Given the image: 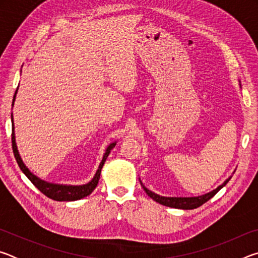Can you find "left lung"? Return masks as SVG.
<instances>
[{"label":"left lung","instance_id":"1","mask_svg":"<svg viewBox=\"0 0 258 258\" xmlns=\"http://www.w3.org/2000/svg\"><path fill=\"white\" fill-rule=\"evenodd\" d=\"M232 176H230L229 178L222 183L221 185H218L215 190H213L208 194H205L203 196H198V197H164V196H159L155 194V192L150 191L148 187L143 185V183L140 180V183H141V186L143 187V190L146 191V194L149 196L151 199H154L155 202H157L160 205H164V206L167 207H172V208H178V209H195L198 208L199 206H202L203 204L208 202L209 199L213 198L218 191H220L222 187L225 186L226 183L230 181V178Z\"/></svg>","mask_w":258,"mask_h":258}]
</instances>
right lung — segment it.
Wrapping results in <instances>:
<instances>
[{"label":"right lung","instance_id":"obj_1","mask_svg":"<svg viewBox=\"0 0 258 258\" xmlns=\"http://www.w3.org/2000/svg\"><path fill=\"white\" fill-rule=\"evenodd\" d=\"M18 92V89L16 90V93L14 95V100H12V107H14L15 100H16V94ZM11 121H12V149H14V155L15 158L18 163L19 167L26 176L28 177V180L33 183V184L40 190L43 195H45L46 197H49L53 200H56V202H75V200H80L84 197H87V196L92 194V191L97 187L99 178H100V174H101V169L104 165V161H106L107 157L110 154V150L113 147L116 146V141L110 143L107 147L106 152L102 157L101 163L99 165V168L95 175L93 176L92 180H91L89 183L86 184H82V185H67V184H56V183H50L46 182L44 180H41L40 177H37L36 175L29 171L27 166L24 164L23 159L19 155L18 148H17L16 145V137H15V125H14V118H12L11 115Z\"/></svg>","mask_w":258,"mask_h":258}]
</instances>
